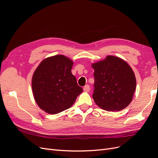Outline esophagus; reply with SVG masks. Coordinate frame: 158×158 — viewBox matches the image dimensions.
I'll use <instances>...</instances> for the list:
<instances>
[{"instance_id":"1","label":"esophagus","mask_w":158,"mask_h":158,"mask_svg":"<svg viewBox=\"0 0 158 158\" xmlns=\"http://www.w3.org/2000/svg\"><path fill=\"white\" fill-rule=\"evenodd\" d=\"M84 92H88L89 89H90V88H89V85H85V86L84 87Z\"/></svg>"}]
</instances>
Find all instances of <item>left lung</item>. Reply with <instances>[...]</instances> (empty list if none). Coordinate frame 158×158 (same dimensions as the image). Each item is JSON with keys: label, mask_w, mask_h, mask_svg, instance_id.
Returning <instances> with one entry per match:
<instances>
[{"label": "left lung", "mask_w": 158, "mask_h": 158, "mask_svg": "<svg viewBox=\"0 0 158 158\" xmlns=\"http://www.w3.org/2000/svg\"><path fill=\"white\" fill-rule=\"evenodd\" d=\"M94 69L93 99L106 111H118L132 102L136 81L132 69L119 57L109 55L92 64Z\"/></svg>", "instance_id": "1"}]
</instances>
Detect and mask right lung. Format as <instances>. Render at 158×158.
I'll return each mask as SVG.
<instances>
[{
	"instance_id": "obj_1",
	"label": "right lung",
	"mask_w": 158,
	"mask_h": 158,
	"mask_svg": "<svg viewBox=\"0 0 158 158\" xmlns=\"http://www.w3.org/2000/svg\"><path fill=\"white\" fill-rule=\"evenodd\" d=\"M73 62L58 55L44 59L32 77V91L37 104L46 113L54 114L69 109L83 92L72 74Z\"/></svg>"
}]
</instances>
